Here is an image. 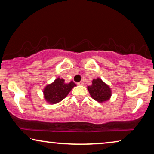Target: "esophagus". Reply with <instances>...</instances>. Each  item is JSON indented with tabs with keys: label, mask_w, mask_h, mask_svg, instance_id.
<instances>
[{
	"label": "esophagus",
	"mask_w": 154,
	"mask_h": 154,
	"mask_svg": "<svg viewBox=\"0 0 154 154\" xmlns=\"http://www.w3.org/2000/svg\"><path fill=\"white\" fill-rule=\"evenodd\" d=\"M77 84H78V85H83L84 83L83 81H80V82H79V83H77Z\"/></svg>",
	"instance_id": "34e87169"
}]
</instances>
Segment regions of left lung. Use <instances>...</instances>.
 Returning a JSON list of instances; mask_svg holds the SVG:
<instances>
[{
  "label": "left lung",
  "instance_id": "left-lung-1",
  "mask_svg": "<svg viewBox=\"0 0 154 154\" xmlns=\"http://www.w3.org/2000/svg\"><path fill=\"white\" fill-rule=\"evenodd\" d=\"M88 90L92 97L101 103L109 100L111 95L110 88L99 78L93 79L92 85L88 86Z\"/></svg>",
  "mask_w": 154,
  "mask_h": 154
}]
</instances>
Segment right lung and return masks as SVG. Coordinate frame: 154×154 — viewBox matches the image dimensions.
Segmentation results:
<instances>
[{"instance_id": "obj_1", "label": "right lung", "mask_w": 154, "mask_h": 154, "mask_svg": "<svg viewBox=\"0 0 154 154\" xmlns=\"http://www.w3.org/2000/svg\"><path fill=\"white\" fill-rule=\"evenodd\" d=\"M75 86L73 81L65 83L62 79H57L53 83L46 86L43 93L45 100L50 104H56L64 99L71 90Z\"/></svg>"}]
</instances>
